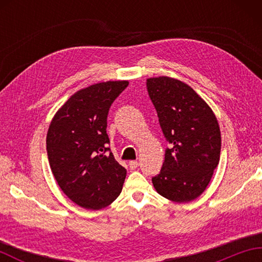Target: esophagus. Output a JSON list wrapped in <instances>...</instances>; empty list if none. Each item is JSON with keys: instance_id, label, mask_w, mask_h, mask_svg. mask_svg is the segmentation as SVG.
Instances as JSON below:
<instances>
[{"instance_id": "obj_1", "label": "esophagus", "mask_w": 262, "mask_h": 262, "mask_svg": "<svg viewBox=\"0 0 262 262\" xmlns=\"http://www.w3.org/2000/svg\"><path fill=\"white\" fill-rule=\"evenodd\" d=\"M128 165H129V168L132 170H135L137 166H138V162H137V161H129V163H128Z\"/></svg>"}]
</instances>
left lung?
Here are the masks:
<instances>
[{"mask_svg":"<svg viewBox=\"0 0 262 262\" xmlns=\"http://www.w3.org/2000/svg\"><path fill=\"white\" fill-rule=\"evenodd\" d=\"M147 90L171 144L161 172L152 179L153 186L171 202H192L206 190L220 162L219 121L208 103L180 80L149 77Z\"/></svg>","mask_w":262,"mask_h":262,"instance_id":"obj_1","label":"left lung"}]
</instances>
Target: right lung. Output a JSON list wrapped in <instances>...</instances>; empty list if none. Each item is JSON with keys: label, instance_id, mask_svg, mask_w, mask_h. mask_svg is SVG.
Returning a JSON list of instances; mask_svg holds the SVG:
<instances>
[{"label": "right lung", "instance_id": "obj_1", "mask_svg": "<svg viewBox=\"0 0 262 262\" xmlns=\"http://www.w3.org/2000/svg\"><path fill=\"white\" fill-rule=\"evenodd\" d=\"M128 81L83 88L69 98L49 125L46 148L59 188L82 208L99 210L119 196L126 169L109 152L107 116Z\"/></svg>", "mask_w": 262, "mask_h": 262}]
</instances>
